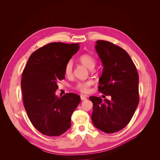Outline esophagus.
Masks as SVG:
<instances>
[{
  "mask_svg": "<svg viewBox=\"0 0 160 160\" xmlns=\"http://www.w3.org/2000/svg\"><path fill=\"white\" fill-rule=\"evenodd\" d=\"M81 99L82 101H84V100H86L87 98H86V97H85V95H81Z\"/></svg>",
  "mask_w": 160,
  "mask_h": 160,
  "instance_id": "esophagus-1",
  "label": "esophagus"
}]
</instances>
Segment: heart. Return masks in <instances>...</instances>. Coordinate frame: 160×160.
<instances>
[{"label": "heart", "instance_id": "1", "mask_svg": "<svg viewBox=\"0 0 160 160\" xmlns=\"http://www.w3.org/2000/svg\"><path fill=\"white\" fill-rule=\"evenodd\" d=\"M79 61L81 64H83L87 68L89 69H93L95 66L96 65V59L91 54L88 53H85V54L81 55L79 58ZM65 75L67 77H69L72 75V61H69L67 62L65 66ZM93 81H81L79 82L75 86V89L78 90L81 93H88L90 87L93 85Z\"/></svg>", "mask_w": 160, "mask_h": 160}]
</instances>
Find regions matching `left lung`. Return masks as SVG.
Listing matches in <instances>:
<instances>
[{"instance_id":"left-lung-1","label":"left lung","mask_w":160,"mask_h":160,"mask_svg":"<svg viewBox=\"0 0 160 160\" xmlns=\"http://www.w3.org/2000/svg\"><path fill=\"white\" fill-rule=\"evenodd\" d=\"M95 50L103 69L99 91L111 99L91 96L92 122L107 133L122 129L129 123L139 103V75L128 53L109 41H97Z\"/></svg>"}]
</instances>
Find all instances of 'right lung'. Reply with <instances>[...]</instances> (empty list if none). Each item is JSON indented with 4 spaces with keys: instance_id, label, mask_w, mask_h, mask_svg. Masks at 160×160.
<instances>
[{
    "instance_id": "add662e5",
    "label": "right lung",
    "mask_w": 160,
    "mask_h": 160,
    "mask_svg": "<svg viewBox=\"0 0 160 160\" xmlns=\"http://www.w3.org/2000/svg\"><path fill=\"white\" fill-rule=\"evenodd\" d=\"M78 43L51 42L32 52L23 70L21 89L28 119L38 132L59 136L68 130L72 113L81 101L75 93L55 95L65 79V66L78 51Z\"/></svg>"
}]
</instances>
